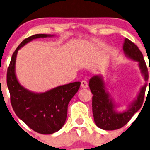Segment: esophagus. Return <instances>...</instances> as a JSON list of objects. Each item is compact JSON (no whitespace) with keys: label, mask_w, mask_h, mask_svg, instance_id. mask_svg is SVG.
<instances>
[{"label":"esophagus","mask_w":150,"mask_h":150,"mask_svg":"<svg viewBox=\"0 0 150 150\" xmlns=\"http://www.w3.org/2000/svg\"><path fill=\"white\" fill-rule=\"evenodd\" d=\"M88 86V82L86 80L81 81V87L83 88H87Z\"/></svg>","instance_id":"1"}]
</instances>
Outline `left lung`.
I'll use <instances>...</instances> for the list:
<instances>
[{"label":"left lung","mask_w":150,"mask_h":150,"mask_svg":"<svg viewBox=\"0 0 150 150\" xmlns=\"http://www.w3.org/2000/svg\"><path fill=\"white\" fill-rule=\"evenodd\" d=\"M123 51L127 57L138 62L145 81H147L149 78L147 67L139 48L129 39L125 38L123 44ZM89 87L93 94L92 110L95 123L102 129L112 131L119 129L128 123L133 115L142 107L144 99L146 84L142 88L137 99L130 104L128 110L121 113L117 112L115 110V105L109 98L107 93H106L104 83L100 77L94 76L91 78Z\"/></svg>","instance_id":"8db88e82"}]
</instances>
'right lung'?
Segmentation results:
<instances>
[{"instance_id": "1", "label": "right lung", "mask_w": 150, "mask_h": 150, "mask_svg": "<svg viewBox=\"0 0 150 150\" xmlns=\"http://www.w3.org/2000/svg\"><path fill=\"white\" fill-rule=\"evenodd\" d=\"M49 36L36 34L25 38L12 55L6 76L11 104L14 112L31 129L42 134H51L62 128L67 115L68 104L81 86V82L71 83L45 93H35L19 83L15 75L18 50L33 39Z\"/></svg>"}]
</instances>
